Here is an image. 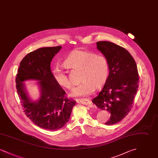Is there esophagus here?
<instances>
[{
  "label": "esophagus",
  "instance_id": "1",
  "mask_svg": "<svg viewBox=\"0 0 158 158\" xmlns=\"http://www.w3.org/2000/svg\"><path fill=\"white\" fill-rule=\"evenodd\" d=\"M79 102L83 105H89L92 104L90 101H89V99H81L79 101Z\"/></svg>",
  "mask_w": 158,
  "mask_h": 158
}]
</instances>
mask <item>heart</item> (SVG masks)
<instances>
[{"mask_svg": "<svg viewBox=\"0 0 158 158\" xmlns=\"http://www.w3.org/2000/svg\"><path fill=\"white\" fill-rule=\"evenodd\" d=\"M64 64L72 69H81L82 82L75 86L71 92L73 97H86L96 88H100L105 83L108 73L109 65L104 56L80 50L70 53L64 61ZM54 79L61 86L70 89L72 83L66 72L56 66L53 70Z\"/></svg>", "mask_w": 158, "mask_h": 158, "instance_id": "1", "label": "heart"}]
</instances>
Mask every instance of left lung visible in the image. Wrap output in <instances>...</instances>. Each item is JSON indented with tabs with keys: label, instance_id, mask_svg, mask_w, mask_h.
I'll list each match as a JSON object with an SVG mask.
<instances>
[{
	"label": "left lung",
	"instance_id": "1",
	"mask_svg": "<svg viewBox=\"0 0 158 158\" xmlns=\"http://www.w3.org/2000/svg\"><path fill=\"white\" fill-rule=\"evenodd\" d=\"M97 49L108 61L109 75L102 90L92 102L111 114L105 123L113 125L122 120L131 110L139 88L135 61L123 47L109 41L97 43Z\"/></svg>",
	"mask_w": 158,
	"mask_h": 158
}]
</instances>
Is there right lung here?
Instances as JSON below:
<instances>
[{
	"mask_svg": "<svg viewBox=\"0 0 158 158\" xmlns=\"http://www.w3.org/2000/svg\"><path fill=\"white\" fill-rule=\"evenodd\" d=\"M61 46L43 47L28 53L19 64L16 76V88L25 115L35 125L49 130L63 127L70 118L76 101L65 97V91L55 81L50 64ZM38 80L40 97L32 102L23 82Z\"/></svg>",
	"mask_w": 158,
	"mask_h": 158,
	"instance_id": "obj_1",
	"label": "right lung"
}]
</instances>
